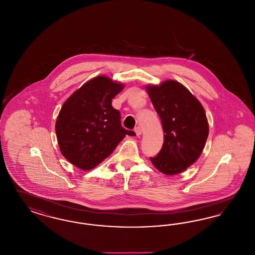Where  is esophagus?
Wrapping results in <instances>:
<instances>
[{
  "label": "esophagus",
  "instance_id": "34e87169",
  "mask_svg": "<svg viewBox=\"0 0 255 255\" xmlns=\"http://www.w3.org/2000/svg\"><path fill=\"white\" fill-rule=\"evenodd\" d=\"M134 132H135V134H136L137 136H139V135L141 134V132H142V130H141V128H140V127H138V126H137V127H135V128H134Z\"/></svg>",
  "mask_w": 255,
  "mask_h": 255
}]
</instances>
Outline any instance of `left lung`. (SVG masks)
Wrapping results in <instances>:
<instances>
[{"mask_svg":"<svg viewBox=\"0 0 255 255\" xmlns=\"http://www.w3.org/2000/svg\"><path fill=\"white\" fill-rule=\"evenodd\" d=\"M147 91L164 132L160 152L150 159L164 174L181 173L197 160L209 135L203 106L175 81L147 86Z\"/></svg>","mask_w":255,"mask_h":255,"instance_id":"obj_1","label":"left lung"}]
</instances>
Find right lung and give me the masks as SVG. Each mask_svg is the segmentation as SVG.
Masks as SVG:
<instances>
[{"mask_svg": "<svg viewBox=\"0 0 255 255\" xmlns=\"http://www.w3.org/2000/svg\"><path fill=\"white\" fill-rule=\"evenodd\" d=\"M123 84L100 76L84 83L64 102L56 123L62 155L76 167L88 171L109 156L126 134L121 113L112 100Z\"/></svg>", "mask_w": 255, "mask_h": 255, "instance_id": "obj_1", "label": "right lung"}]
</instances>
